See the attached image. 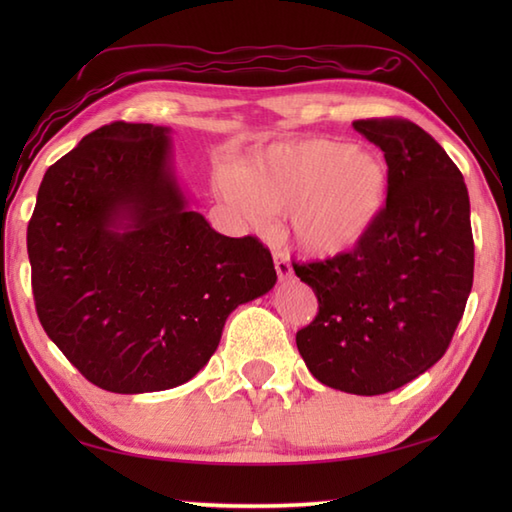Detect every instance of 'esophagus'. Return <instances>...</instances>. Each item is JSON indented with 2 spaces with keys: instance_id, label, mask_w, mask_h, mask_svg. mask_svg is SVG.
Returning a JSON list of instances; mask_svg holds the SVG:
<instances>
[{
  "instance_id": "1",
  "label": "esophagus",
  "mask_w": 512,
  "mask_h": 512,
  "mask_svg": "<svg viewBox=\"0 0 512 512\" xmlns=\"http://www.w3.org/2000/svg\"><path fill=\"white\" fill-rule=\"evenodd\" d=\"M275 268H277L279 281H286L292 277V266H290V259L286 255H275Z\"/></svg>"
}]
</instances>
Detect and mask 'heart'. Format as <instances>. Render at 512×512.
I'll return each mask as SVG.
<instances>
[{
  "label": "heart",
  "mask_w": 512,
  "mask_h": 512,
  "mask_svg": "<svg viewBox=\"0 0 512 512\" xmlns=\"http://www.w3.org/2000/svg\"><path fill=\"white\" fill-rule=\"evenodd\" d=\"M217 191L259 233L273 213H290V237L303 255L352 253L374 231L389 200V169L378 154L332 138L275 143L244 169L217 171Z\"/></svg>",
  "instance_id": "obj_1"
}]
</instances>
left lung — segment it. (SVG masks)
<instances>
[{
    "mask_svg": "<svg viewBox=\"0 0 512 512\" xmlns=\"http://www.w3.org/2000/svg\"><path fill=\"white\" fill-rule=\"evenodd\" d=\"M352 125L383 149L389 200L352 253L292 264L319 299L297 347L319 383L378 396L447 352L473 286L471 204L460 169L416 123L367 118Z\"/></svg>",
    "mask_w": 512,
    "mask_h": 512,
    "instance_id": "8db88e82",
    "label": "left lung"
}]
</instances>
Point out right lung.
Returning a JSON list of instances; mask_svg holds the SVG:
<instances>
[{
    "mask_svg": "<svg viewBox=\"0 0 512 512\" xmlns=\"http://www.w3.org/2000/svg\"><path fill=\"white\" fill-rule=\"evenodd\" d=\"M171 129L116 121L46 171L28 224L43 330L96 387L147 394L209 363L237 306L275 286L257 237L189 209Z\"/></svg>",
    "mask_w": 512,
    "mask_h": 512,
    "instance_id": "1",
    "label": "right lung"
}]
</instances>
